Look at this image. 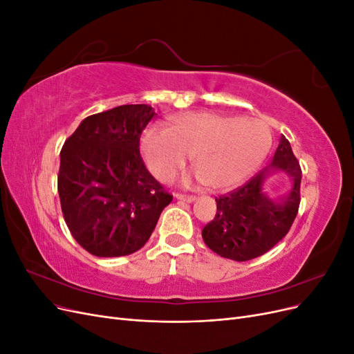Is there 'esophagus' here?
<instances>
[{"label":"esophagus","instance_id":"34e87169","mask_svg":"<svg viewBox=\"0 0 354 354\" xmlns=\"http://www.w3.org/2000/svg\"><path fill=\"white\" fill-rule=\"evenodd\" d=\"M176 198H177L178 201H181V202H187V203H192V202H195V201H196V198H195V196H190V195H181V194H177V195H176Z\"/></svg>","mask_w":354,"mask_h":354}]
</instances>
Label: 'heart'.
<instances>
[{
  "instance_id": "heart-1",
  "label": "heart",
  "mask_w": 354,
  "mask_h": 354,
  "mask_svg": "<svg viewBox=\"0 0 354 354\" xmlns=\"http://www.w3.org/2000/svg\"><path fill=\"white\" fill-rule=\"evenodd\" d=\"M272 147L264 121L211 111L169 118L168 128L149 125L140 136L146 167L160 183H169L192 156L196 178L209 190H230L261 167Z\"/></svg>"
}]
</instances>
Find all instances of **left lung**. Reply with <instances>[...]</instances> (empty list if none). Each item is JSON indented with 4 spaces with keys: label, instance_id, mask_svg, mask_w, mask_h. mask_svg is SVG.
<instances>
[{
    "label": "left lung",
    "instance_id": "left-lung-1",
    "mask_svg": "<svg viewBox=\"0 0 354 354\" xmlns=\"http://www.w3.org/2000/svg\"><path fill=\"white\" fill-rule=\"evenodd\" d=\"M285 175L290 190L273 198L266 192L270 180ZM301 168L291 145L281 136L273 160L245 186L216 198V217L202 230L203 242L216 254L234 261H248L266 254L291 229L299 205Z\"/></svg>",
    "mask_w": 354,
    "mask_h": 354
}]
</instances>
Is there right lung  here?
Returning <instances> with one entry per match:
<instances>
[{
	"label": "right lung",
	"mask_w": 354,
	"mask_h": 354,
	"mask_svg": "<svg viewBox=\"0 0 354 354\" xmlns=\"http://www.w3.org/2000/svg\"><path fill=\"white\" fill-rule=\"evenodd\" d=\"M153 115L149 104H122L87 116L62 147L63 217L75 241L95 257L140 250L173 201L146 169L138 147Z\"/></svg>",
	"instance_id": "right-lung-1"
}]
</instances>
